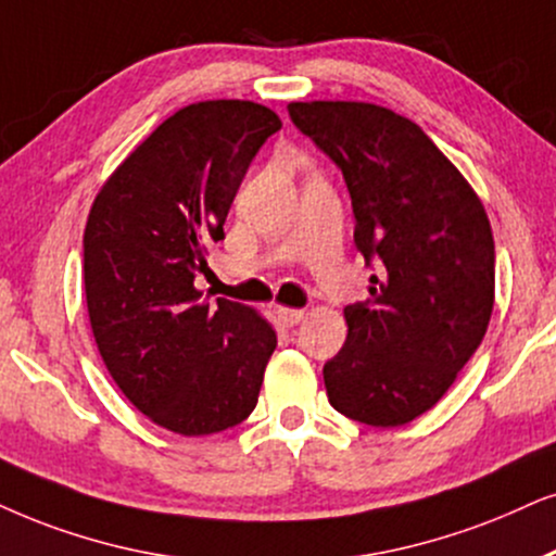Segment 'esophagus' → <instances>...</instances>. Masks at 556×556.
Listing matches in <instances>:
<instances>
[{
    "label": "esophagus",
    "mask_w": 556,
    "mask_h": 556,
    "mask_svg": "<svg viewBox=\"0 0 556 556\" xmlns=\"http://www.w3.org/2000/svg\"><path fill=\"white\" fill-rule=\"evenodd\" d=\"M274 315H277V320L282 323V326L292 328V326H298L302 318H305V311H298V307L277 305V307H274Z\"/></svg>",
    "instance_id": "obj_1"
}]
</instances>
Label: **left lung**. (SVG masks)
<instances>
[{
    "label": "left lung",
    "mask_w": 556,
    "mask_h": 556,
    "mask_svg": "<svg viewBox=\"0 0 556 556\" xmlns=\"http://www.w3.org/2000/svg\"><path fill=\"white\" fill-rule=\"evenodd\" d=\"M290 121L341 168L369 298L326 362L328 403L367 426H403L452 388L482 343L495 243L480 197L416 123L367 102H292Z\"/></svg>",
    "instance_id": "left-lung-1"
}]
</instances>
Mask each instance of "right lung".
Listing matches in <instances>:
<instances>
[{"mask_svg":"<svg viewBox=\"0 0 556 556\" xmlns=\"http://www.w3.org/2000/svg\"><path fill=\"white\" fill-rule=\"evenodd\" d=\"M282 128L269 108L197 102L104 181L84 230V292L123 395L181 435L226 431L256 407L277 333L241 302L202 300L197 274L251 161Z\"/></svg>","mask_w":556,"mask_h":556,"instance_id":"right-lung-1","label":"right lung"}]
</instances>
